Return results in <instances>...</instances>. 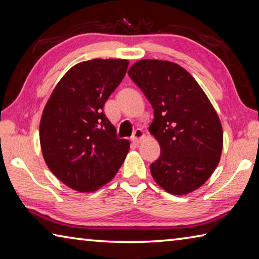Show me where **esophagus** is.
Masks as SVG:
<instances>
[{
    "mask_svg": "<svg viewBox=\"0 0 259 259\" xmlns=\"http://www.w3.org/2000/svg\"><path fill=\"white\" fill-rule=\"evenodd\" d=\"M144 137H145V135H144L143 130L142 129H136V131L133 135V138H131V139H133L134 143L139 144L144 139Z\"/></svg>",
    "mask_w": 259,
    "mask_h": 259,
    "instance_id": "obj_1",
    "label": "esophagus"
}]
</instances>
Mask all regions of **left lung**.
<instances>
[{"instance_id":"left-lung-1","label":"left lung","mask_w":259,"mask_h":259,"mask_svg":"<svg viewBox=\"0 0 259 259\" xmlns=\"http://www.w3.org/2000/svg\"><path fill=\"white\" fill-rule=\"evenodd\" d=\"M128 74L154 109L148 130L161 147L151 164L154 181L174 195L198 190L223 150V128L212 104L195 78L172 61L143 59Z\"/></svg>"}]
</instances>
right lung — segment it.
I'll use <instances>...</instances> for the list:
<instances>
[{
  "mask_svg": "<svg viewBox=\"0 0 259 259\" xmlns=\"http://www.w3.org/2000/svg\"><path fill=\"white\" fill-rule=\"evenodd\" d=\"M129 60L76 64L48 99L40 122L43 157L52 174L74 191L95 192L111 182L129 152L117 139L104 105L123 80Z\"/></svg>",
  "mask_w": 259,
  "mask_h": 259,
  "instance_id": "add662e5",
  "label": "right lung"
}]
</instances>
